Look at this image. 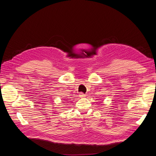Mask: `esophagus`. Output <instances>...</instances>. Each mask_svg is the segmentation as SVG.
Listing matches in <instances>:
<instances>
[{
    "label": "esophagus",
    "instance_id": "34e87169",
    "mask_svg": "<svg viewBox=\"0 0 156 156\" xmlns=\"http://www.w3.org/2000/svg\"><path fill=\"white\" fill-rule=\"evenodd\" d=\"M84 96H85V94H84V93L81 92V93L79 94V97H81V98H84Z\"/></svg>",
    "mask_w": 156,
    "mask_h": 156
}]
</instances>
